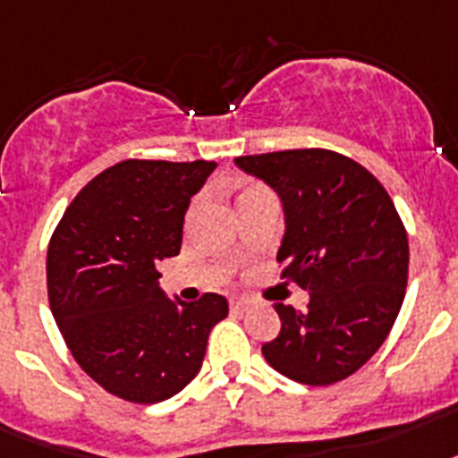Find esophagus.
<instances>
[{
  "label": "esophagus",
  "instance_id": "1",
  "mask_svg": "<svg viewBox=\"0 0 458 458\" xmlns=\"http://www.w3.org/2000/svg\"><path fill=\"white\" fill-rule=\"evenodd\" d=\"M249 306H251V301H249L247 296H233V299H230V308H233V310H244V308Z\"/></svg>",
  "mask_w": 458,
  "mask_h": 458
}]
</instances>
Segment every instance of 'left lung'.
Listing matches in <instances>:
<instances>
[{
	"label": "left lung",
	"instance_id": "8db88e82",
	"mask_svg": "<svg viewBox=\"0 0 458 458\" xmlns=\"http://www.w3.org/2000/svg\"><path fill=\"white\" fill-rule=\"evenodd\" d=\"M280 192L287 216L280 277L310 292L306 313L275 303L280 334L263 358L306 386H332L362 367L395 325L407 289L410 242L371 171L325 148L237 157Z\"/></svg>",
	"mask_w": 458,
	"mask_h": 458
}]
</instances>
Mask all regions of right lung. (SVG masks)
<instances>
[{
	"instance_id": "add662e5",
	"label": "right lung",
	"mask_w": 458,
	"mask_h": 458,
	"mask_svg": "<svg viewBox=\"0 0 458 458\" xmlns=\"http://www.w3.org/2000/svg\"><path fill=\"white\" fill-rule=\"evenodd\" d=\"M216 162L124 159L89 181L47 251L48 306L81 369L110 395L155 404L202 367L221 293L171 301L159 266L181 251L183 216Z\"/></svg>"
}]
</instances>
